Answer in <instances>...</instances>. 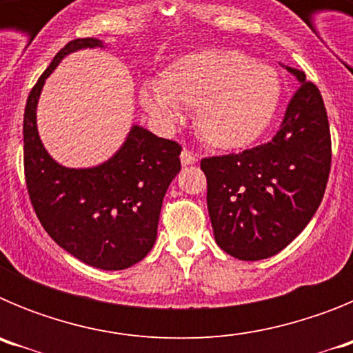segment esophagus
Returning <instances> with one entry per match:
<instances>
[{
	"instance_id": "1",
	"label": "esophagus",
	"mask_w": 353,
	"mask_h": 353,
	"mask_svg": "<svg viewBox=\"0 0 353 353\" xmlns=\"http://www.w3.org/2000/svg\"><path fill=\"white\" fill-rule=\"evenodd\" d=\"M198 161L194 154H192L191 150H183L182 154H180V162H182V166H191L194 162Z\"/></svg>"
}]
</instances>
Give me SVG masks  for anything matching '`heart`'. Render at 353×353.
<instances>
[{"label": "heart", "instance_id": "1", "mask_svg": "<svg viewBox=\"0 0 353 353\" xmlns=\"http://www.w3.org/2000/svg\"><path fill=\"white\" fill-rule=\"evenodd\" d=\"M283 83L274 68L240 51L205 49L174 61L166 79L141 86V104L150 114L173 125L187 105H199L198 127L208 143L240 148L258 139L272 123Z\"/></svg>", "mask_w": 353, "mask_h": 353}]
</instances>
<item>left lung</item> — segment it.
Here are the masks:
<instances>
[{"mask_svg":"<svg viewBox=\"0 0 353 353\" xmlns=\"http://www.w3.org/2000/svg\"><path fill=\"white\" fill-rule=\"evenodd\" d=\"M285 67V65H283ZM299 81L281 129L265 145L201 161L215 242L244 261L270 258L313 219L330 171V130L320 90Z\"/></svg>","mask_w":353,"mask_h":353,"instance_id":"obj_1","label":"left lung"}]
</instances>
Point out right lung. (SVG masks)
<instances>
[{
	"label": "right lung",
	"instance_id": "right-lung-1",
	"mask_svg": "<svg viewBox=\"0 0 353 353\" xmlns=\"http://www.w3.org/2000/svg\"><path fill=\"white\" fill-rule=\"evenodd\" d=\"M105 48L99 39L72 40L54 56L24 109V174L31 205L56 244L83 263L123 270L154 248L162 199L180 171L182 146L130 127L113 157L93 168H65L48 154L37 129L46 79L70 52Z\"/></svg>",
	"mask_w": 353,
	"mask_h": 353
}]
</instances>
